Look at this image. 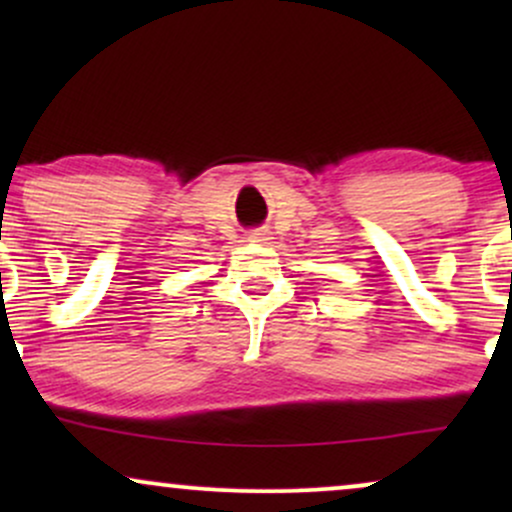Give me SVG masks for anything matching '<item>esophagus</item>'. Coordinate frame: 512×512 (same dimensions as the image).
Returning <instances> with one entry per match:
<instances>
[{"label": "esophagus", "mask_w": 512, "mask_h": 512, "mask_svg": "<svg viewBox=\"0 0 512 512\" xmlns=\"http://www.w3.org/2000/svg\"><path fill=\"white\" fill-rule=\"evenodd\" d=\"M250 240H252V243H267L269 231H264V228H260V231H252Z\"/></svg>", "instance_id": "obj_1"}]
</instances>
